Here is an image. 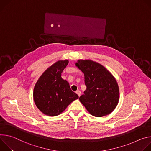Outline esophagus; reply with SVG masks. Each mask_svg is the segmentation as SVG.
<instances>
[{"label": "esophagus", "mask_w": 151, "mask_h": 151, "mask_svg": "<svg viewBox=\"0 0 151 151\" xmlns=\"http://www.w3.org/2000/svg\"><path fill=\"white\" fill-rule=\"evenodd\" d=\"M76 93L78 95V96H80V95H81V92L79 91V90H78V91H77L76 92Z\"/></svg>", "instance_id": "1"}]
</instances>
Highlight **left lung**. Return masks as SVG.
Segmentation results:
<instances>
[{"mask_svg":"<svg viewBox=\"0 0 151 151\" xmlns=\"http://www.w3.org/2000/svg\"><path fill=\"white\" fill-rule=\"evenodd\" d=\"M76 66L84 73L86 86L80 101L93 116L110 114L119 99V86L114 76L103 65L92 60L79 59Z\"/></svg>","mask_w":151,"mask_h":151,"instance_id":"1","label":"left lung"}]
</instances>
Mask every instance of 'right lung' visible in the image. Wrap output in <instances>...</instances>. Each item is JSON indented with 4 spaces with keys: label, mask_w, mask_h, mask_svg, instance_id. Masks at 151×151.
Returning a JSON list of instances; mask_svg holds the SVG:
<instances>
[{
    "label": "right lung",
    "mask_w": 151,
    "mask_h": 151,
    "mask_svg": "<svg viewBox=\"0 0 151 151\" xmlns=\"http://www.w3.org/2000/svg\"><path fill=\"white\" fill-rule=\"evenodd\" d=\"M69 61L60 60L42 73L33 89V96L37 108L44 114L56 116L62 113L78 96L73 92L69 83L61 77Z\"/></svg>",
    "instance_id": "obj_1"
}]
</instances>
